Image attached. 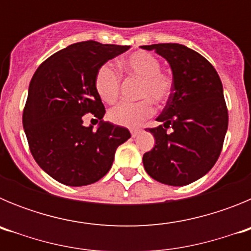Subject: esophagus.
<instances>
[{"label":"esophagus","mask_w":251,"mask_h":251,"mask_svg":"<svg viewBox=\"0 0 251 251\" xmlns=\"http://www.w3.org/2000/svg\"><path fill=\"white\" fill-rule=\"evenodd\" d=\"M141 133H142V129H132V130H130V134H132V137L139 136Z\"/></svg>","instance_id":"esophagus-1"}]
</instances>
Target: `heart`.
I'll return each instance as SVG.
<instances>
[{
	"label": "heart",
	"instance_id": "b5f03b06",
	"mask_svg": "<svg viewBox=\"0 0 251 251\" xmlns=\"http://www.w3.org/2000/svg\"><path fill=\"white\" fill-rule=\"evenodd\" d=\"M124 72L141 80L138 103H119L108 112V118L122 127L137 128L152 117L156 104H165L174 92V79L161 72V61L147 51H137L122 61ZM95 90L105 103H114L119 95L121 76L110 64H104L94 77Z\"/></svg>",
	"mask_w": 251,
	"mask_h": 251
}]
</instances>
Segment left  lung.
<instances>
[{"label": "left lung", "instance_id": "8db88e82", "mask_svg": "<svg viewBox=\"0 0 251 251\" xmlns=\"http://www.w3.org/2000/svg\"><path fill=\"white\" fill-rule=\"evenodd\" d=\"M170 64L174 92L151 128L156 146L143 154L152 178L185 186L205 176L216 163L227 130V109L220 76L207 60L181 44L141 46ZM168 127L171 131H167Z\"/></svg>", "mask_w": 251, "mask_h": 251}]
</instances>
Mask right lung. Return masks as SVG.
<instances>
[{"label": "right lung", "instance_id": "right-lung-1", "mask_svg": "<svg viewBox=\"0 0 251 251\" xmlns=\"http://www.w3.org/2000/svg\"><path fill=\"white\" fill-rule=\"evenodd\" d=\"M129 46L83 41L69 45L37 68L28 86L22 123L30 151L49 176L66 186H86L105 176L115 151L130 138L127 128L104 122L94 86L97 70ZM93 112L97 131L82 126Z\"/></svg>", "mask_w": 251, "mask_h": 251}]
</instances>
